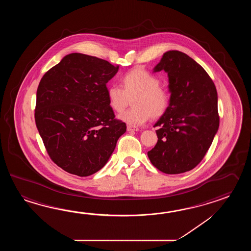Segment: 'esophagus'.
Returning <instances> with one entry per match:
<instances>
[{
	"instance_id": "obj_1",
	"label": "esophagus",
	"mask_w": 251,
	"mask_h": 251,
	"mask_svg": "<svg viewBox=\"0 0 251 251\" xmlns=\"http://www.w3.org/2000/svg\"><path fill=\"white\" fill-rule=\"evenodd\" d=\"M138 127L133 126H127V131H138Z\"/></svg>"
}]
</instances>
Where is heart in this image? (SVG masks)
I'll return each instance as SVG.
<instances>
[{
  "label": "heart",
  "mask_w": 251,
  "mask_h": 251,
  "mask_svg": "<svg viewBox=\"0 0 251 251\" xmlns=\"http://www.w3.org/2000/svg\"><path fill=\"white\" fill-rule=\"evenodd\" d=\"M121 87L107 88L109 106L116 112H122L132 99L133 107L118 118L129 126H141L150 118L157 119L165 115L171 105L170 91L160 85V79L147 70L137 67L120 78Z\"/></svg>",
  "instance_id": "obj_1"
}]
</instances>
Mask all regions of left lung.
<instances>
[{
    "instance_id": "1",
    "label": "left lung",
    "mask_w": 251,
    "mask_h": 251,
    "mask_svg": "<svg viewBox=\"0 0 251 251\" xmlns=\"http://www.w3.org/2000/svg\"><path fill=\"white\" fill-rule=\"evenodd\" d=\"M161 70L169 76L171 105L154 125L158 142L148 157L161 172L179 174L197 167L213 143L220 123L217 91L205 70L180 51L163 53L154 72Z\"/></svg>"
}]
</instances>
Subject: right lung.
Instances as JSON below:
<instances>
[{
  "label": "right lung",
  "mask_w": 251,
  "mask_h": 251,
  "mask_svg": "<svg viewBox=\"0 0 251 251\" xmlns=\"http://www.w3.org/2000/svg\"><path fill=\"white\" fill-rule=\"evenodd\" d=\"M119 66L70 53L44 75L37 91L35 121L50 159L77 176L107 163L126 125L115 118L107 83Z\"/></svg>",
  "instance_id": "add662e5"
}]
</instances>
